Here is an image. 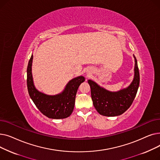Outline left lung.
Masks as SVG:
<instances>
[{
    "mask_svg": "<svg viewBox=\"0 0 160 160\" xmlns=\"http://www.w3.org/2000/svg\"><path fill=\"white\" fill-rule=\"evenodd\" d=\"M134 77L130 85L117 92L108 91L96 82L88 80L91 98L97 111L107 117L118 116L127 111L135 98L139 85V72L136 57Z\"/></svg>",
    "mask_w": 160,
    "mask_h": 160,
    "instance_id": "left-lung-1",
    "label": "left lung"
}]
</instances>
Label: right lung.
Returning <instances> with one entry per match:
<instances>
[{"mask_svg":"<svg viewBox=\"0 0 160 160\" xmlns=\"http://www.w3.org/2000/svg\"><path fill=\"white\" fill-rule=\"evenodd\" d=\"M33 55L27 67V88L32 101L38 110L50 119H60L71 115L74 107L75 97L78 87L85 81V78L80 76L71 80L61 93L48 95L39 91L33 84L32 74Z\"/></svg>","mask_w":160,"mask_h":160,"instance_id":"obj_1","label":"right lung"}]
</instances>
